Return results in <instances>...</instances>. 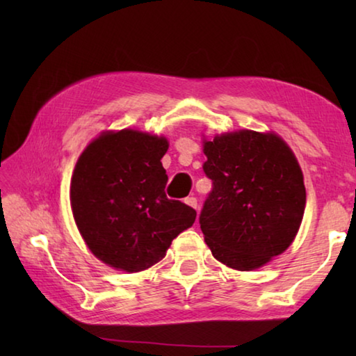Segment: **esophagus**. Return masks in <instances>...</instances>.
I'll return each mask as SVG.
<instances>
[{
	"mask_svg": "<svg viewBox=\"0 0 356 356\" xmlns=\"http://www.w3.org/2000/svg\"><path fill=\"white\" fill-rule=\"evenodd\" d=\"M185 204H188L190 207H193V209H197V200L195 196H190V197H186L185 200Z\"/></svg>",
	"mask_w": 356,
	"mask_h": 356,
	"instance_id": "1",
	"label": "esophagus"
}]
</instances>
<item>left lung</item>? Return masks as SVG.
<instances>
[{
	"label": "left lung",
	"instance_id": "1",
	"mask_svg": "<svg viewBox=\"0 0 356 356\" xmlns=\"http://www.w3.org/2000/svg\"><path fill=\"white\" fill-rule=\"evenodd\" d=\"M212 180L200 225L215 259L252 270L289 248L305 213L298 161L280 136L242 130L204 143Z\"/></svg>",
	"mask_w": 356,
	"mask_h": 356
}]
</instances>
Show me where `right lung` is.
<instances>
[{
	"label": "right lung",
	"instance_id": "1",
	"mask_svg": "<svg viewBox=\"0 0 356 356\" xmlns=\"http://www.w3.org/2000/svg\"><path fill=\"white\" fill-rule=\"evenodd\" d=\"M165 138L135 130L100 135L84 149L70 184L78 231L100 261L141 272L165 257L196 210L168 200Z\"/></svg>",
	"mask_w": 356,
	"mask_h": 356
}]
</instances>
